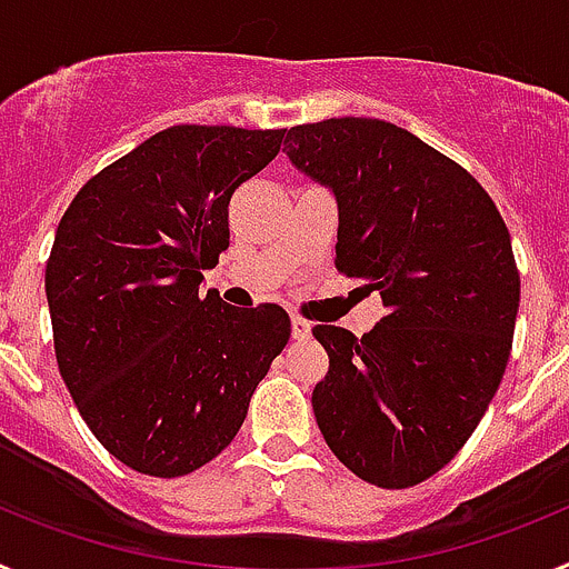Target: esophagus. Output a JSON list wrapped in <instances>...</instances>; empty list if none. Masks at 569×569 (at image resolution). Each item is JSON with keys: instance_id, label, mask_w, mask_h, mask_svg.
I'll use <instances>...</instances> for the list:
<instances>
[{"instance_id": "esophagus-1", "label": "esophagus", "mask_w": 569, "mask_h": 569, "mask_svg": "<svg viewBox=\"0 0 569 569\" xmlns=\"http://www.w3.org/2000/svg\"><path fill=\"white\" fill-rule=\"evenodd\" d=\"M290 330H293V339H310V330H313V325H310L308 319H301V316H293L290 319Z\"/></svg>"}]
</instances>
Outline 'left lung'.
<instances>
[{
  "label": "left lung",
  "mask_w": 569,
  "mask_h": 569,
  "mask_svg": "<svg viewBox=\"0 0 569 569\" xmlns=\"http://www.w3.org/2000/svg\"><path fill=\"white\" fill-rule=\"evenodd\" d=\"M284 150L333 193L339 270L387 310L361 339L313 328L330 356L316 425L356 476L413 487L465 447L505 376L521 290L507 224L465 168L381 119L299 124Z\"/></svg>",
  "instance_id": "obj_1"
}]
</instances>
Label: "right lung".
Wrapping results in <instances>:
<instances>
[{
    "label": "right lung",
    "mask_w": 569,
    "mask_h": 569,
    "mask_svg": "<svg viewBox=\"0 0 569 569\" xmlns=\"http://www.w3.org/2000/svg\"><path fill=\"white\" fill-rule=\"evenodd\" d=\"M284 130L176 124L77 193L44 268L59 373L122 465L173 479L222 453L290 339L279 305L199 293L228 250L233 190Z\"/></svg>",
    "instance_id": "right-lung-1"
}]
</instances>
